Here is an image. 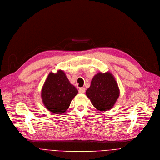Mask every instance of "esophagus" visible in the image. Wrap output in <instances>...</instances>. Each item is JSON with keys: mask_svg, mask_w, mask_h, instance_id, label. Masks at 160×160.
<instances>
[{"mask_svg": "<svg viewBox=\"0 0 160 160\" xmlns=\"http://www.w3.org/2000/svg\"><path fill=\"white\" fill-rule=\"evenodd\" d=\"M85 88H80L79 89V93H80V94H83V93H85Z\"/></svg>", "mask_w": 160, "mask_h": 160, "instance_id": "obj_1", "label": "esophagus"}]
</instances>
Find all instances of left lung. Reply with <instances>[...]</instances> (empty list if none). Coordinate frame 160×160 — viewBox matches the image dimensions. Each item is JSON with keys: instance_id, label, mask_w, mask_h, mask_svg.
Returning <instances> with one entry per match:
<instances>
[{"instance_id": "8db88e82", "label": "left lung", "mask_w": 160, "mask_h": 160, "mask_svg": "<svg viewBox=\"0 0 160 160\" xmlns=\"http://www.w3.org/2000/svg\"><path fill=\"white\" fill-rule=\"evenodd\" d=\"M85 94L97 110L107 111L114 107L120 90L112 72H98L92 78Z\"/></svg>"}]
</instances>
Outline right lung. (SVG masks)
I'll use <instances>...</instances> for the list:
<instances>
[{"instance_id": "obj_1", "label": "right lung", "mask_w": 160, "mask_h": 160, "mask_svg": "<svg viewBox=\"0 0 160 160\" xmlns=\"http://www.w3.org/2000/svg\"><path fill=\"white\" fill-rule=\"evenodd\" d=\"M78 93L62 69L50 72L43 84L41 97L45 108L52 113L62 114L69 108L72 99Z\"/></svg>"}]
</instances>
